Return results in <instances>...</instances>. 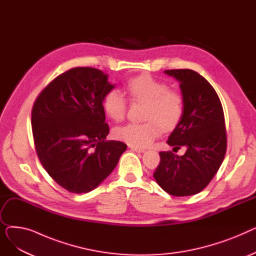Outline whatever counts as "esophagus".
Here are the masks:
<instances>
[{
	"label": "esophagus",
	"instance_id": "34e87169",
	"mask_svg": "<svg viewBox=\"0 0 256 256\" xmlns=\"http://www.w3.org/2000/svg\"><path fill=\"white\" fill-rule=\"evenodd\" d=\"M130 148L132 152H144L145 150L143 148H139V147H134V146H130Z\"/></svg>",
	"mask_w": 256,
	"mask_h": 256
}]
</instances>
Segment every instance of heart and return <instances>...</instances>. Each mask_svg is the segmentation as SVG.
I'll return each mask as SVG.
<instances>
[{
  "label": "heart",
  "mask_w": 256,
  "mask_h": 256,
  "mask_svg": "<svg viewBox=\"0 0 256 256\" xmlns=\"http://www.w3.org/2000/svg\"><path fill=\"white\" fill-rule=\"evenodd\" d=\"M126 91L134 102H145L142 124L130 122L115 128L118 140L134 147H146L160 135V130L176 128L184 113V98L167 83L150 74L130 78L126 84ZM104 110L114 121H121L126 113V100L117 89L108 92L104 98Z\"/></svg>",
  "instance_id": "1"
}]
</instances>
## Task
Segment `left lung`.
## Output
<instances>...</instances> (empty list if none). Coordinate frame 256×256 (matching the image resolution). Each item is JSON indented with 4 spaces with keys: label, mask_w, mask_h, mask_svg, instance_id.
<instances>
[{
    "label": "left lung",
    "mask_w": 256,
    "mask_h": 256,
    "mask_svg": "<svg viewBox=\"0 0 256 256\" xmlns=\"http://www.w3.org/2000/svg\"><path fill=\"white\" fill-rule=\"evenodd\" d=\"M180 82L184 113L167 143L184 156L160 152L154 173L158 184L170 195L190 196L202 191L219 170L226 152L223 108L212 86L191 70H165ZM173 148V150H174Z\"/></svg>",
    "instance_id": "obj_1"
}]
</instances>
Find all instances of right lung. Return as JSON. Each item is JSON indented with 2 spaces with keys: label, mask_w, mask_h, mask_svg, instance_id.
I'll use <instances>...</instances> for the list:
<instances>
[{
  "label": "right lung",
  "mask_w": 256,
  "mask_h": 256,
  "mask_svg": "<svg viewBox=\"0 0 256 256\" xmlns=\"http://www.w3.org/2000/svg\"><path fill=\"white\" fill-rule=\"evenodd\" d=\"M115 86L92 67H74L39 94L32 130L39 160L50 176L72 193H88L116 167L126 144L106 141L104 98Z\"/></svg>",
  "instance_id": "add662e5"
}]
</instances>
